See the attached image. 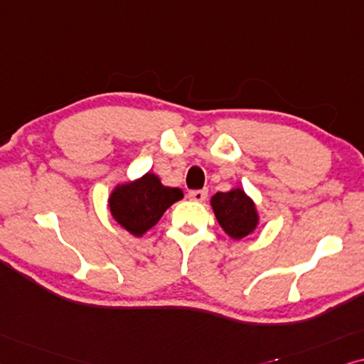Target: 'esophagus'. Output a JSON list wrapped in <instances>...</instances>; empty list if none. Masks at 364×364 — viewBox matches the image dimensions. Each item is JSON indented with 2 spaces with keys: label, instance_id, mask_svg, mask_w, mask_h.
<instances>
[{
  "label": "esophagus",
  "instance_id": "obj_1",
  "mask_svg": "<svg viewBox=\"0 0 364 364\" xmlns=\"http://www.w3.org/2000/svg\"><path fill=\"white\" fill-rule=\"evenodd\" d=\"M206 196H208L206 190H193V191L188 193V198H190V200H193V201H198V203L205 201Z\"/></svg>",
  "mask_w": 364,
  "mask_h": 364
}]
</instances>
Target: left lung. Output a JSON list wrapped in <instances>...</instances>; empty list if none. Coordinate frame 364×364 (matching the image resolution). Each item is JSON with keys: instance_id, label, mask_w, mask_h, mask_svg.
Instances as JSON below:
<instances>
[{"instance_id": "left-lung-1", "label": "left lung", "mask_w": 364, "mask_h": 364, "mask_svg": "<svg viewBox=\"0 0 364 364\" xmlns=\"http://www.w3.org/2000/svg\"><path fill=\"white\" fill-rule=\"evenodd\" d=\"M211 206L223 230L235 240L248 236L258 225L255 203L245 195L243 190L216 193L211 198Z\"/></svg>"}]
</instances>
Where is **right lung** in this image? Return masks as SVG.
<instances>
[{
    "label": "right lung",
    "mask_w": 364,
    "mask_h": 364,
    "mask_svg": "<svg viewBox=\"0 0 364 364\" xmlns=\"http://www.w3.org/2000/svg\"><path fill=\"white\" fill-rule=\"evenodd\" d=\"M181 198L183 191L179 188L163 186L158 176L146 173L138 181L116 188L109 196V210L124 230L141 236Z\"/></svg>",
    "instance_id": "right-lung-1"
}]
</instances>
